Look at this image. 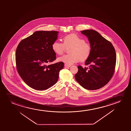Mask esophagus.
<instances>
[{"instance_id":"esophagus-1","label":"esophagus","mask_w":131,"mask_h":131,"mask_svg":"<svg viewBox=\"0 0 131 131\" xmlns=\"http://www.w3.org/2000/svg\"><path fill=\"white\" fill-rule=\"evenodd\" d=\"M64 66L66 67V68H69L71 67V65H68L67 64H65Z\"/></svg>"}]
</instances>
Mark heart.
Returning <instances> with one entry per match:
<instances>
[{
	"label": "heart",
	"instance_id": "obj_1",
	"mask_svg": "<svg viewBox=\"0 0 131 131\" xmlns=\"http://www.w3.org/2000/svg\"><path fill=\"white\" fill-rule=\"evenodd\" d=\"M72 47L69 52L71 54H65L58 58L59 62L67 64H72L79 62L84 61L90 56L91 48L89 43L84 41L82 38L77 34H71L63 38V43L56 41L52 44V49L56 54L61 55L66 47Z\"/></svg>",
	"mask_w": 131,
	"mask_h": 131
}]
</instances>
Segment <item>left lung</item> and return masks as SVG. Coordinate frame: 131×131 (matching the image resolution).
I'll return each instance as SVG.
<instances>
[{
    "label": "left lung",
    "instance_id": "obj_1",
    "mask_svg": "<svg viewBox=\"0 0 131 131\" xmlns=\"http://www.w3.org/2000/svg\"><path fill=\"white\" fill-rule=\"evenodd\" d=\"M81 32L88 38L91 50L85 62L88 67L78 66L75 78L86 90H97L107 84L113 77L116 60L115 50L111 42L96 31L88 29Z\"/></svg>",
    "mask_w": 131,
    "mask_h": 131
}]
</instances>
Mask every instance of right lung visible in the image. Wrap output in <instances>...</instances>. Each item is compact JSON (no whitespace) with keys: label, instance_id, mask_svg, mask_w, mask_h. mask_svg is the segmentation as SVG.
<instances>
[{"label":"right lung","instance_id":"right-lung-1","mask_svg":"<svg viewBox=\"0 0 131 131\" xmlns=\"http://www.w3.org/2000/svg\"><path fill=\"white\" fill-rule=\"evenodd\" d=\"M56 31H37L20 42L16 48V63L18 73L31 88L48 89L56 84L64 63L60 62L47 65L56 60L52 43L57 39Z\"/></svg>","mask_w":131,"mask_h":131}]
</instances>
